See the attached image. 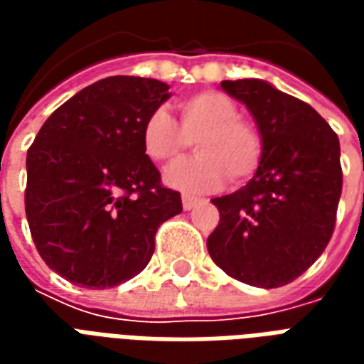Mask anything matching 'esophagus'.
Masks as SVG:
<instances>
[{
	"label": "esophagus",
	"instance_id": "obj_1",
	"mask_svg": "<svg viewBox=\"0 0 364 364\" xmlns=\"http://www.w3.org/2000/svg\"><path fill=\"white\" fill-rule=\"evenodd\" d=\"M198 203L197 197H191V195H183V208L185 210H191V208H195Z\"/></svg>",
	"mask_w": 364,
	"mask_h": 364
}]
</instances>
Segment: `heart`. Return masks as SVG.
I'll return each mask as SVG.
<instances>
[{"mask_svg": "<svg viewBox=\"0 0 364 364\" xmlns=\"http://www.w3.org/2000/svg\"><path fill=\"white\" fill-rule=\"evenodd\" d=\"M179 124L166 111H151L142 124V148L156 164H175L195 140L197 156L171 167L167 183L185 193H208L228 177L232 185L252 179L263 159V134L240 117L237 105L220 91H198L177 103Z\"/></svg>", "mask_w": 364, "mask_h": 364, "instance_id": "obj_1", "label": "heart"}]
</instances>
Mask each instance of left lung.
Listing matches in <instances>:
<instances>
[{"mask_svg":"<svg viewBox=\"0 0 364 364\" xmlns=\"http://www.w3.org/2000/svg\"><path fill=\"white\" fill-rule=\"evenodd\" d=\"M263 134L253 179L213 198L220 222L206 240L213 261L252 287H284L320 257L336 230L343 187L339 138L304 101L261 80L222 82Z\"/></svg>","mask_w":364,"mask_h":364,"instance_id":"8db88e82","label":"left lung"}]
</instances>
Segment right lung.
<instances>
[{
	"label": "right lung",
	"instance_id": "1",
	"mask_svg": "<svg viewBox=\"0 0 364 364\" xmlns=\"http://www.w3.org/2000/svg\"><path fill=\"white\" fill-rule=\"evenodd\" d=\"M158 80L112 75L46 119L27 151L31 236L44 263L85 289H111L150 263L156 232L181 214L142 148V124L166 101Z\"/></svg>",
	"mask_w": 364,
	"mask_h": 364
}]
</instances>
